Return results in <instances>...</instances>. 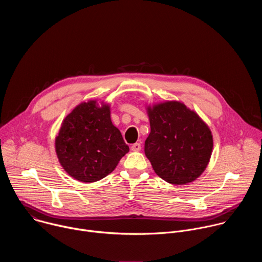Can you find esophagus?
I'll list each match as a JSON object with an SVG mask.
<instances>
[{"label":"esophagus","instance_id":"34e87169","mask_svg":"<svg viewBox=\"0 0 262 262\" xmlns=\"http://www.w3.org/2000/svg\"><path fill=\"white\" fill-rule=\"evenodd\" d=\"M132 150L133 151H140L141 150V144L140 143H135L132 145Z\"/></svg>","mask_w":262,"mask_h":262}]
</instances>
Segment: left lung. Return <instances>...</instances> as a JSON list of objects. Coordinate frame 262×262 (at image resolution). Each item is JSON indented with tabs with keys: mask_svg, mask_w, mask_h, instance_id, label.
<instances>
[{
	"mask_svg": "<svg viewBox=\"0 0 262 262\" xmlns=\"http://www.w3.org/2000/svg\"><path fill=\"white\" fill-rule=\"evenodd\" d=\"M150 134L145 156L165 181L182 185L196 180L206 169L213 147L208 125L180 101L147 106Z\"/></svg>",
	"mask_w": 262,
	"mask_h": 262,
	"instance_id": "1",
	"label": "left lung"
}]
</instances>
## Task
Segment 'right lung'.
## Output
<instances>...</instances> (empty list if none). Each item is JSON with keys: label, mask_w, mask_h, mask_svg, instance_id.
Masks as SVG:
<instances>
[{"label": "right lung", "mask_w": 262, "mask_h": 262, "mask_svg": "<svg viewBox=\"0 0 262 262\" xmlns=\"http://www.w3.org/2000/svg\"><path fill=\"white\" fill-rule=\"evenodd\" d=\"M63 169L74 179L94 182L113 172L128 151L120 130L111 120L107 103L82 102L62 122L55 140Z\"/></svg>", "instance_id": "1"}]
</instances>
